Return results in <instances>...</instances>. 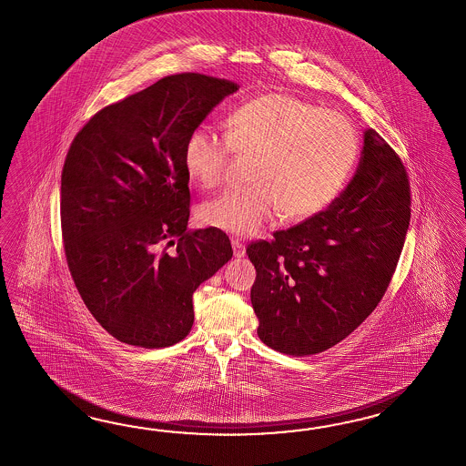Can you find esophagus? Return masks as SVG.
Here are the masks:
<instances>
[{"mask_svg":"<svg viewBox=\"0 0 466 466\" xmlns=\"http://www.w3.org/2000/svg\"><path fill=\"white\" fill-rule=\"evenodd\" d=\"M231 245H233V253H235V257L237 258H241V257H245V245L243 243H239L238 239H233L231 241Z\"/></svg>","mask_w":466,"mask_h":466,"instance_id":"esophagus-1","label":"esophagus"}]
</instances>
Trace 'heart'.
I'll return each mask as SVG.
<instances>
[{"instance_id":"heart-1","label":"heart","mask_w":466,"mask_h":466,"mask_svg":"<svg viewBox=\"0 0 466 466\" xmlns=\"http://www.w3.org/2000/svg\"><path fill=\"white\" fill-rule=\"evenodd\" d=\"M233 152H257L253 184L219 194L198 216L206 227L247 238L279 211L286 219H304L331 203L357 162L359 140L343 115L270 93L233 109L225 133L208 123L194 127L184 144V167L203 187H216Z\"/></svg>"}]
</instances>
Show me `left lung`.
Masks as SVG:
<instances>
[{"label":"left lung","mask_w":466,"mask_h":466,"mask_svg":"<svg viewBox=\"0 0 466 466\" xmlns=\"http://www.w3.org/2000/svg\"><path fill=\"white\" fill-rule=\"evenodd\" d=\"M410 221V189L399 156L373 128L339 198L300 225L255 241L251 306L258 338L308 357L339 343L383 298Z\"/></svg>","instance_id":"8db88e82"}]
</instances>
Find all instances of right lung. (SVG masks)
<instances>
[{"mask_svg":"<svg viewBox=\"0 0 466 466\" xmlns=\"http://www.w3.org/2000/svg\"><path fill=\"white\" fill-rule=\"evenodd\" d=\"M237 89L204 74L167 76L96 113L67 152L60 180L67 265L96 321L127 345L184 339L194 290L233 257L221 229H187L184 144ZM170 244L177 248L167 252Z\"/></svg>","mask_w":466,"mask_h":466,"instance_id":"right-lung-1","label":"right lung"}]
</instances>
